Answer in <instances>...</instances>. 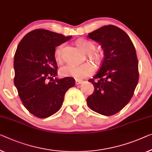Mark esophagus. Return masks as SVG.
<instances>
[{
    "instance_id": "34e87169",
    "label": "esophagus",
    "mask_w": 152,
    "mask_h": 152,
    "mask_svg": "<svg viewBox=\"0 0 152 152\" xmlns=\"http://www.w3.org/2000/svg\"><path fill=\"white\" fill-rule=\"evenodd\" d=\"M82 83V80H76V85H80V84H81Z\"/></svg>"
}]
</instances>
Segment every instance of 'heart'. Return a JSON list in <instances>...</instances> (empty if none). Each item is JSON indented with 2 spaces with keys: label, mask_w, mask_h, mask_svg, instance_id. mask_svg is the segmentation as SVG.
I'll use <instances>...</instances> for the list:
<instances>
[{
  "label": "heart",
  "mask_w": 152,
  "mask_h": 152,
  "mask_svg": "<svg viewBox=\"0 0 152 152\" xmlns=\"http://www.w3.org/2000/svg\"><path fill=\"white\" fill-rule=\"evenodd\" d=\"M76 44L80 49L87 53L88 57L96 63H99L102 60V54L99 52L94 51L96 45L94 43L85 39H80L76 42ZM64 44H62L56 48L54 57L56 61L60 62L62 60L63 50ZM94 71V66L91 63L86 62L80 65L67 64L61 67L60 74L63 76L74 77L77 80H81L89 76Z\"/></svg>",
  "instance_id": "b5f03b06"
}]
</instances>
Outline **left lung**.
<instances>
[{
  "label": "left lung",
  "instance_id": "obj_1",
  "mask_svg": "<svg viewBox=\"0 0 152 152\" xmlns=\"http://www.w3.org/2000/svg\"><path fill=\"white\" fill-rule=\"evenodd\" d=\"M88 37L102 45L104 58L97 74L89 80L95 89L87 98V105L99 114L111 116L128 104L139 82L135 48L128 34L110 24Z\"/></svg>",
  "mask_w": 152,
  "mask_h": 152
}]
</instances>
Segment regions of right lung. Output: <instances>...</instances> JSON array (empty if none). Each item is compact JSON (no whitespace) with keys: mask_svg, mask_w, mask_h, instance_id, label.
Instances as JSON below:
<instances>
[{"mask_svg":"<svg viewBox=\"0 0 152 152\" xmlns=\"http://www.w3.org/2000/svg\"><path fill=\"white\" fill-rule=\"evenodd\" d=\"M71 38L39 28L27 33L18 44L13 61L14 85L24 107L38 118L57 112L65 93L75 85L72 77L53 80L58 72L55 47Z\"/></svg>","mask_w":152,"mask_h":152,"instance_id":"right-lung-1","label":"right lung"}]
</instances>
